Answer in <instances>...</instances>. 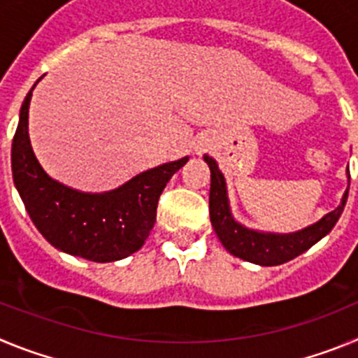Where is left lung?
Returning <instances> with one entry per match:
<instances>
[{
    "label": "left lung",
    "instance_id": "1",
    "mask_svg": "<svg viewBox=\"0 0 358 358\" xmlns=\"http://www.w3.org/2000/svg\"><path fill=\"white\" fill-rule=\"evenodd\" d=\"M204 161L210 166L211 186H210V220L217 233L218 240L222 242L227 252L240 258V260L251 262L264 267L285 264L296 256L308 251L314 243L334 229L339 220L348 201V189H350V170H348V189L344 192L341 204L334 211L327 213L321 220L310 224L294 233H267L245 227L235 220L231 213L229 197H227L226 177L218 169L217 161L204 154Z\"/></svg>",
    "mask_w": 358,
    "mask_h": 358
}]
</instances>
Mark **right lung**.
Returning <instances> with one entry per match:
<instances>
[{"mask_svg":"<svg viewBox=\"0 0 358 358\" xmlns=\"http://www.w3.org/2000/svg\"><path fill=\"white\" fill-rule=\"evenodd\" d=\"M34 87L19 110L12 141L14 185L31 222L53 248L71 256L98 264L127 258L148 238L159 195L189 157L159 164L102 194L69 188L44 172L31 148L28 109Z\"/></svg>","mask_w":358,"mask_h":358,"instance_id":"add662e5","label":"right lung"}]
</instances>
